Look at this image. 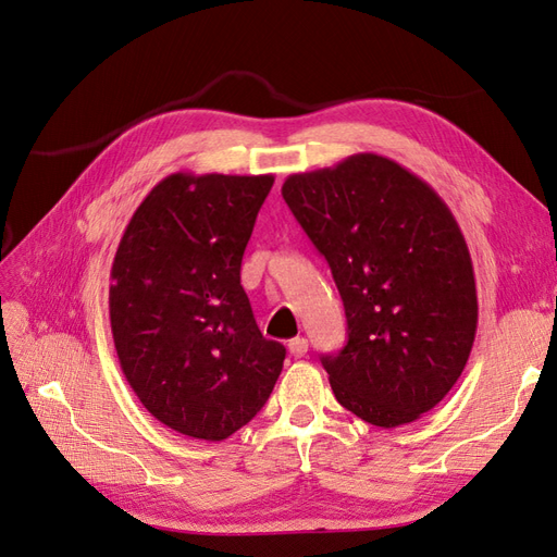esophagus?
Segmentation results:
<instances>
[{
  "mask_svg": "<svg viewBox=\"0 0 557 557\" xmlns=\"http://www.w3.org/2000/svg\"><path fill=\"white\" fill-rule=\"evenodd\" d=\"M289 351L294 358H302L305 354H308V339L305 337H294L289 343Z\"/></svg>",
  "mask_w": 557,
  "mask_h": 557,
  "instance_id": "esophagus-1",
  "label": "esophagus"
}]
</instances>
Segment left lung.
Listing matches in <instances>:
<instances>
[{"label": "left lung", "instance_id": "1", "mask_svg": "<svg viewBox=\"0 0 557 557\" xmlns=\"http://www.w3.org/2000/svg\"><path fill=\"white\" fill-rule=\"evenodd\" d=\"M282 196L331 265L347 345L321 356L337 403L380 428L444 400L476 335L468 243L440 194L382 154L294 173Z\"/></svg>", "mask_w": 557, "mask_h": 557}]
</instances>
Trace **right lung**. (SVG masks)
<instances>
[{
    "label": "right lung",
    "instance_id": "1",
    "mask_svg": "<svg viewBox=\"0 0 557 557\" xmlns=\"http://www.w3.org/2000/svg\"><path fill=\"white\" fill-rule=\"evenodd\" d=\"M273 175L173 173L136 208L111 268L120 368L150 414L222 442L271 398L286 349L265 339L240 263Z\"/></svg>",
    "mask_w": 557,
    "mask_h": 557
}]
</instances>
